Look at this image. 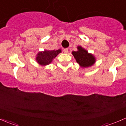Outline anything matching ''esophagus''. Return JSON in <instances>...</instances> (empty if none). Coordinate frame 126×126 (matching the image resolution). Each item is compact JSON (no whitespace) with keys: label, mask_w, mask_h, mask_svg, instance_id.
Masks as SVG:
<instances>
[{"label":"esophagus","mask_w":126,"mask_h":126,"mask_svg":"<svg viewBox=\"0 0 126 126\" xmlns=\"http://www.w3.org/2000/svg\"><path fill=\"white\" fill-rule=\"evenodd\" d=\"M68 50H69V49H68V48H66V49H63V52H64V53H68Z\"/></svg>","instance_id":"1"}]
</instances>
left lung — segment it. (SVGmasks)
Wrapping results in <instances>:
<instances>
[{"label":"left lung","instance_id":"obj_1","mask_svg":"<svg viewBox=\"0 0 126 126\" xmlns=\"http://www.w3.org/2000/svg\"><path fill=\"white\" fill-rule=\"evenodd\" d=\"M77 49V51H72V54L81 68H90L96 63V57L93 54L89 53L81 46H78Z\"/></svg>","mask_w":126,"mask_h":126}]
</instances>
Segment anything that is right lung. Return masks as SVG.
Returning a JSON list of instances; mask_svg holds the SVG:
<instances>
[{
    "mask_svg": "<svg viewBox=\"0 0 126 126\" xmlns=\"http://www.w3.org/2000/svg\"><path fill=\"white\" fill-rule=\"evenodd\" d=\"M62 52V49L58 50H44L39 51L36 55V62L41 66H47L52 62L53 60L60 53Z\"/></svg>",
    "mask_w": 126,
    "mask_h": 126,
    "instance_id": "obj_1",
    "label": "right lung"
}]
</instances>
